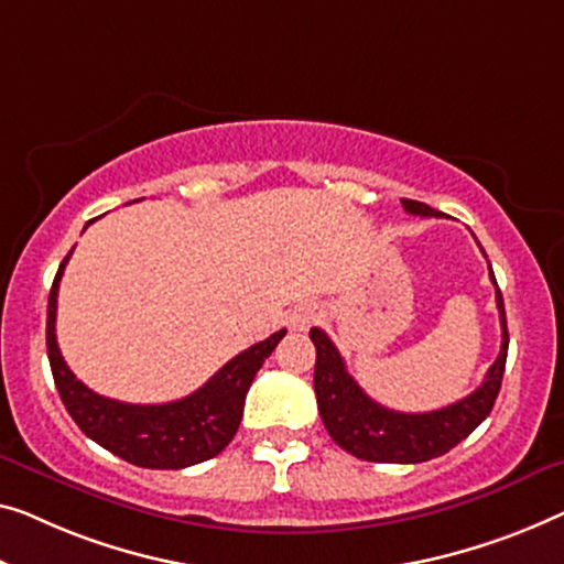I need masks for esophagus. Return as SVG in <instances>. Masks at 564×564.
Segmentation results:
<instances>
[{
	"label": "esophagus",
	"instance_id": "esophagus-1",
	"mask_svg": "<svg viewBox=\"0 0 564 564\" xmlns=\"http://www.w3.org/2000/svg\"><path fill=\"white\" fill-rule=\"evenodd\" d=\"M322 316H324V306L314 299H306V301H301V304L293 306L289 322H291L293 329L304 332V329H308L311 324H316Z\"/></svg>",
	"mask_w": 564,
	"mask_h": 564
}]
</instances>
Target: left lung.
Returning a JSON list of instances; mask_svg holds the SVG:
<instances>
[{"label": "left lung", "instance_id": "1", "mask_svg": "<svg viewBox=\"0 0 564 564\" xmlns=\"http://www.w3.org/2000/svg\"><path fill=\"white\" fill-rule=\"evenodd\" d=\"M402 207L410 215L441 217L438 209L427 207L425 202L402 199ZM491 281L497 285V308L501 318V351L497 362L489 367L486 380L468 398L448 408L431 410V413H398L375 402L347 372V365L329 336L318 326L308 332L316 347V405L326 431L339 448L372 464H423V460L448 453L453 445L468 438L484 423L501 390L509 351L507 314H503V299L494 273Z\"/></svg>", "mask_w": 564, "mask_h": 564}]
</instances>
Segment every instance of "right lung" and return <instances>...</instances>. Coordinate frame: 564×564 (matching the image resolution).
Returning <instances> with one entry per match:
<instances>
[{
    "label": "right lung",
    "instance_id": "add662e5",
    "mask_svg": "<svg viewBox=\"0 0 564 564\" xmlns=\"http://www.w3.org/2000/svg\"><path fill=\"white\" fill-rule=\"evenodd\" d=\"M73 250L57 268L47 299V359L55 388L75 425L100 448L141 468H187L215 458L238 433L246 394L285 329L240 351L187 398L162 405H131L88 390L65 365L55 336L57 289Z\"/></svg>",
    "mask_w": 564,
    "mask_h": 564
}]
</instances>
